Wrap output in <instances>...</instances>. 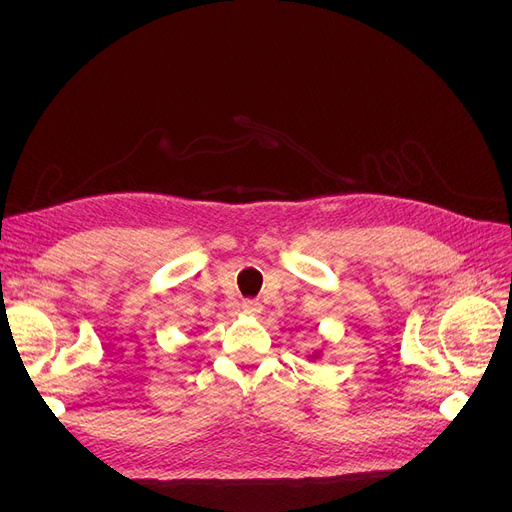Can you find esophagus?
Segmentation results:
<instances>
[{
    "label": "esophagus",
    "mask_w": 512,
    "mask_h": 512,
    "mask_svg": "<svg viewBox=\"0 0 512 512\" xmlns=\"http://www.w3.org/2000/svg\"><path fill=\"white\" fill-rule=\"evenodd\" d=\"M241 309L245 314H260V309H262V305L258 303V301H252V299H247V301H243L241 303Z\"/></svg>",
    "instance_id": "esophagus-1"
}]
</instances>
